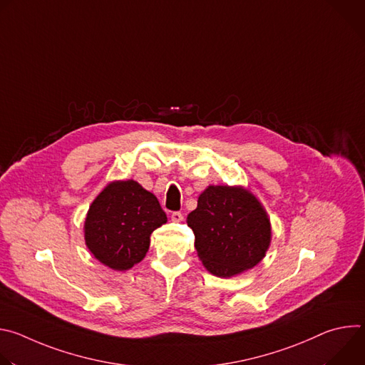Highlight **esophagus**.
<instances>
[{
  "label": "esophagus",
  "mask_w": 365,
  "mask_h": 365,
  "mask_svg": "<svg viewBox=\"0 0 365 365\" xmlns=\"http://www.w3.org/2000/svg\"><path fill=\"white\" fill-rule=\"evenodd\" d=\"M170 218H172V221H173V222H182V221H183V215H182V212H173Z\"/></svg>",
  "instance_id": "34e87169"
}]
</instances>
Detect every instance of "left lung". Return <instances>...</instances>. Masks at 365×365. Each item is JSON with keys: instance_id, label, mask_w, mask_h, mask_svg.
I'll return each instance as SVG.
<instances>
[{"instance_id": "1", "label": "left lung", "mask_w": 365, "mask_h": 365, "mask_svg": "<svg viewBox=\"0 0 365 365\" xmlns=\"http://www.w3.org/2000/svg\"><path fill=\"white\" fill-rule=\"evenodd\" d=\"M195 248L206 270L232 277L257 266L272 241L263 205L241 186H207L187 215Z\"/></svg>"}]
</instances>
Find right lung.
<instances>
[{
	"instance_id": "right-lung-1",
	"label": "right lung",
	"mask_w": 365,
	"mask_h": 365,
	"mask_svg": "<svg viewBox=\"0 0 365 365\" xmlns=\"http://www.w3.org/2000/svg\"><path fill=\"white\" fill-rule=\"evenodd\" d=\"M168 217L151 192L135 180H115L93 199L85 220V242L102 264L118 272L145 257L151 232Z\"/></svg>"
}]
</instances>
